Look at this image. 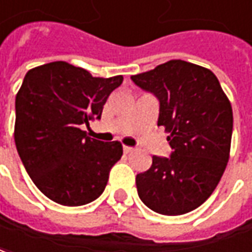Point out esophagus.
<instances>
[{
	"instance_id": "esophagus-1",
	"label": "esophagus",
	"mask_w": 252,
	"mask_h": 252,
	"mask_svg": "<svg viewBox=\"0 0 252 252\" xmlns=\"http://www.w3.org/2000/svg\"><path fill=\"white\" fill-rule=\"evenodd\" d=\"M133 151H134V148H131V146H123V152H125V153H131Z\"/></svg>"
}]
</instances>
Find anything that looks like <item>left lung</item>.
<instances>
[{"label": "left lung", "instance_id": "left-lung-1", "mask_svg": "<svg viewBox=\"0 0 252 252\" xmlns=\"http://www.w3.org/2000/svg\"><path fill=\"white\" fill-rule=\"evenodd\" d=\"M160 100L158 126L168 133L171 158H152L135 178L141 201L153 212L179 216L201 206L219 185L231 152V101L215 73L171 60L131 76Z\"/></svg>", "mask_w": 252, "mask_h": 252}]
</instances>
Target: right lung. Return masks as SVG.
Here are the masks:
<instances>
[{
	"label": "right lung",
	"mask_w": 252,
	"mask_h": 252,
	"mask_svg": "<svg viewBox=\"0 0 252 252\" xmlns=\"http://www.w3.org/2000/svg\"><path fill=\"white\" fill-rule=\"evenodd\" d=\"M122 81V76L94 77L65 61L27 72L16 94V148L32 182L51 201L81 206L104 191L122 144L94 140L81 125L100 119Z\"/></svg>",
	"instance_id": "right-lung-1"
}]
</instances>
